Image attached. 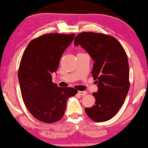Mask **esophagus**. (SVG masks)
<instances>
[{
  "label": "esophagus",
  "mask_w": 148,
  "mask_h": 148,
  "mask_svg": "<svg viewBox=\"0 0 148 148\" xmlns=\"http://www.w3.org/2000/svg\"><path fill=\"white\" fill-rule=\"evenodd\" d=\"M79 94L82 95V96H84V95H86V91H80L78 92Z\"/></svg>",
  "instance_id": "1"
}]
</instances>
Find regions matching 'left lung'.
Masks as SVG:
<instances>
[{
  "instance_id": "1",
  "label": "left lung",
  "mask_w": 148,
  "mask_h": 148,
  "mask_svg": "<svg viewBox=\"0 0 148 148\" xmlns=\"http://www.w3.org/2000/svg\"><path fill=\"white\" fill-rule=\"evenodd\" d=\"M94 61L91 71L98 91L93 92L95 103L85 108L88 116L97 122L112 118L123 105L130 89L129 63L125 51L114 37L83 32L74 39Z\"/></svg>"
}]
</instances>
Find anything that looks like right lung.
<instances>
[{"mask_svg": "<svg viewBox=\"0 0 148 148\" xmlns=\"http://www.w3.org/2000/svg\"><path fill=\"white\" fill-rule=\"evenodd\" d=\"M75 34L50 33L31 40L23 54L18 79L27 110L40 121L53 123L65 114L66 103L77 91L60 88L52 82V73L59 68L61 56Z\"/></svg>", "mask_w": 148, "mask_h": 148, "instance_id": "obj_1", "label": "right lung"}]
</instances>
